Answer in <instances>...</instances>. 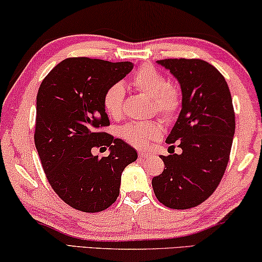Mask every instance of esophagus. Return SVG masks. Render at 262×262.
Here are the masks:
<instances>
[{
  "label": "esophagus",
  "instance_id": "esophagus-1",
  "mask_svg": "<svg viewBox=\"0 0 262 262\" xmlns=\"http://www.w3.org/2000/svg\"><path fill=\"white\" fill-rule=\"evenodd\" d=\"M139 157L140 158H149V157H152V154L148 153V152H143V150H140Z\"/></svg>",
  "mask_w": 262,
  "mask_h": 262
}]
</instances>
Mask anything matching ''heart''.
I'll return each mask as SVG.
<instances>
[{
    "label": "heart",
    "instance_id": "1",
    "mask_svg": "<svg viewBox=\"0 0 262 262\" xmlns=\"http://www.w3.org/2000/svg\"><path fill=\"white\" fill-rule=\"evenodd\" d=\"M133 84L141 93L153 98L156 112L164 120H171L178 112L180 95L174 88L169 85L163 73L152 66H142L133 77ZM124 86L122 83H115L106 89L103 96V104L109 116L117 119L121 116L124 101ZM160 126L153 121L147 122H130L120 129V136L130 145L143 147L150 140L159 138Z\"/></svg>",
    "mask_w": 262,
    "mask_h": 262
}]
</instances>
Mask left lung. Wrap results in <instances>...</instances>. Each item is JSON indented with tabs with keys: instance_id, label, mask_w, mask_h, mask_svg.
I'll use <instances>...</instances> for the list:
<instances>
[{
	"instance_id": "1",
	"label": "left lung",
	"mask_w": 262,
	"mask_h": 262,
	"mask_svg": "<svg viewBox=\"0 0 262 262\" xmlns=\"http://www.w3.org/2000/svg\"><path fill=\"white\" fill-rule=\"evenodd\" d=\"M157 64L172 73L182 90V110L166 138L182 153L160 156L166 168L152 186L167 208L190 209L211 196L226 171L235 133L233 99L224 77L209 62L180 58Z\"/></svg>"
}]
</instances>
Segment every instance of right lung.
I'll list each match as a JSON object with an SVG mask.
<instances>
[{"instance_id":"add662e5","label":"right lung","mask_w":262,"mask_h":262,"mask_svg":"<svg viewBox=\"0 0 262 262\" xmlns=\"http://www.w3.org/2000/svg\"><path fill=\"white\" fill-rule=\"evenodd\" d=\"M133 68L130 61L69 58L39 88L36 150L54 192L80 211L109 208L119 197L123 169L138 159L135 148L122 139L98 132L109 124L103 96ZM98 146H109L110 156H95Z\"/></svg>"}]
</instances>
